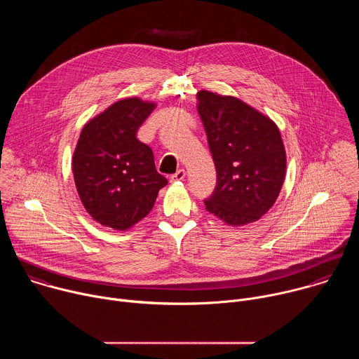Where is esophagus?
<instances>
[{"label":"esophagus","mask_w":359,"mask_h":359,"mask_svg":"<svg viewBox=\"0 0 359 359\" xmlns=\"http://www.w3.org/2000/svg\"><path fill=\"white\" fill-rule=\"evenodd\" d=\"M184 176H186V172H184V169H179L176 173H173V175L170 176V182L183 180V179H184Z\"/></svg>","instance_id":"1"}]
</instances>
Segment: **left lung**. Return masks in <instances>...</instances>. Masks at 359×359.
I'll list each match as a JSON object with an SVG mask.
<instances>
[{
    "label": "left lung",
    "mask_w": 359,
    "mask_h": 359,
    "mask_svg": "<svg viewBox=\"0 0 359 359\" xmlns=\"http://www.w3.org/2000/svg\"><path fill=\"white\" fill-rule=\"evenodd\" d=\"M197 99L217 176L204 198L206 210L231 226L259 220L277 200L285 176L278 128L237 97L200 90Z\"/></svg>",
    "instance_id": "obj_1"
}]
</instances>
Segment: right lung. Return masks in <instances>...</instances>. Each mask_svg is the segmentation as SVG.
Segmentation results:
<instances>
[{
    "label": "right lung",
    "instance_id": "right-lung-1",
    "mask_svg": "<svg viewBox=\"0 0 359 359\" xmlns=\"http://www.w3.org/2000/svg\"><path fill=\"white\" fill-rule=\"evenodd\" d=\"M155 105L122 99L88 122L72 170L86 212L100 224L126 230L150 213L168 179L158 173L151 149L137 130Z\"/></svg>",
    "mask_w": 359,
    "mask_h": 359
}]
</instances>
